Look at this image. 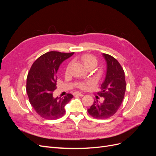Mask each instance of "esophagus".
Listing matches in <instances>:
<instances>
[{"label":"esophagus","mask_w":156,"mask_h":156,"mask_svg":"<svg viewBox=\"0 0 156 156\" xmlns=\"http://www.w3.org/2000/svg\"><path fill=\"white\" fill-rule=\"evenodd\" d=\"M74 95H75V96H84V94H82V93H80V92H75V94H74Z\"/></svg>","instance_id":"esophagus-1"}]
</instances>
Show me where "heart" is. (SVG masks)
<instances>
[{
	"label": "heart",
	"mask_w": 156,
	"mask_h": 156,
	"mask_svg": "<svg viewBox=\"0 0 156 156\" xmlns=\"http://www.w3.org/2000/svg\"><path fill=\"white\" fill-rule=\"evenodd\" d=\"M82 60L83 62H84V65L88 66V65H90V64H94V65H96L97 64V60L96 59V58L94 56H92V55H83L82 56ZM70 66V64H69L67 67V71L69 69ZM82 87H84L83 85H82Z\"/></svg>",
	"instance_id": "heart-1"
}]
</instances>
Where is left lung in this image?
Wrapping results in <instances>:
<instances>
[{
  "label": "left lung",
  "instance_id": "1",
  "mask_svg": "<svg viewBox=\"0 0 156 156\" xmlns=\"http://www.w3.org/2000/svg\"><path fill=\"white\" fill-rule=\"evenodd\" d=\"M107 63L106 76L101 84L99 95L103 102L98 100L88 108L90 115L97 119H105L114 115L124 100L126 89L125 73L120 63L112 56L103 53Z\"/></svg>",
  "mask_w": 156,
  "mask_h": 156
}]
</instances>
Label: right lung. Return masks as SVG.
I'll list each match as a JSON object with an SVG mask.
<instances>
[{"instance_id": "right-lung-1", "label": "right lung", "mask_w": 156, "mask_h": 156, "mask_svg": "<svg viewBox=\"0 0 156 156\" xmlns=\"http://www.w3.org/2000/svg\"><path fill=\"white\" fill-rule=\"evenodd\" d=\"M74 53H65L50 51L40 56L33 63L27 79V92L31 105L44 119H57L66 112L64 107L73 97L68 94L63 98H54L56 73L65 60Z\"/></svg>"}]
</instances>
